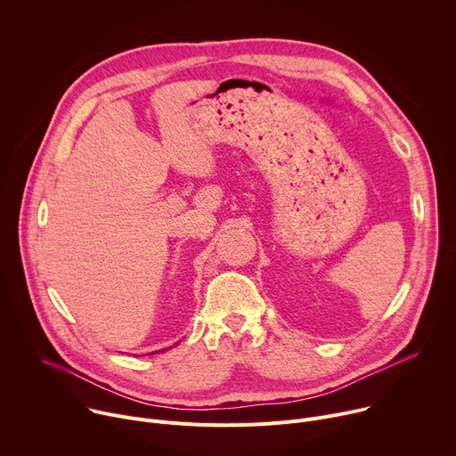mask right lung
I'll list each match as a JSON object with an SVG mask.
<instances>
[{"label": "right lung", "mask_w": 456, "mask_h": 456, "mask_svg": "<svg viewBox=\"0 0 456 456\" xmlns=\"http://www.w3.org/2000/svg\"><path fill=\"white\" fill-rule=\"evenodd\" d=\"M163 351H165V349H163Z\"/></svg>", "instance_id": "1"}]
</instances>
